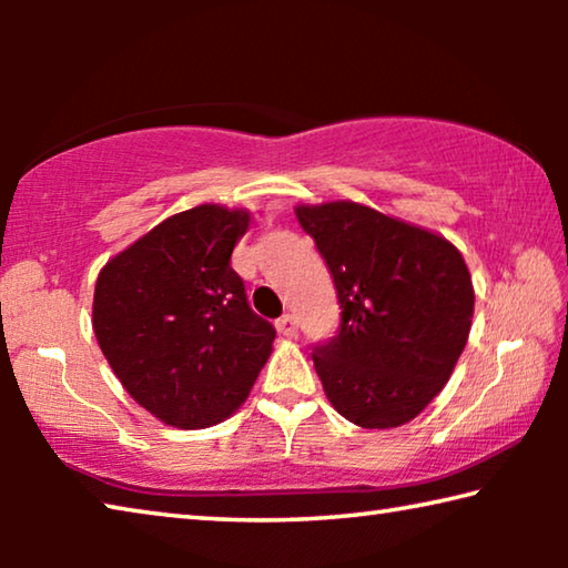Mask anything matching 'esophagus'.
<instances>
[{"label": "esophagus", "instance_id": "1", "mask_svg": "<svg viewBox=\"0 0 568 568\" xmlns=\"http://www.w3.org/2000/svg\"><path fill=\"white\" fill-rule=\"evenodd\" d=\"M275 328L281 335H285V338H291V335H295V318L293 315H281V318L275 321Z\"/></svg>", "mask_w": 568, "mask_h": 568}]
</instances>
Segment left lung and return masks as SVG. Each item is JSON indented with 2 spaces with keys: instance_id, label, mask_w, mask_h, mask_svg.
I'll list each match as a JSON object with an SVG mask.
<instances>
[{
  "instance_id": "8db88e82",
  "label": "left lung",
  "mask_w": 568,
  "mask_h": 568,
  "mask_svg": "<svg viewBox=\"0 0 568 568\" xmlns=\"http://www.w3.org/2000/svg\"><path fill=\"white\" fill-rule=\"evenodd\" d=\"M343 307L313 351L333 408L361 428H398L434 400L466 348L474 283L444 235L353 200L295 205Z\"/></svg>"
}]
</instances>
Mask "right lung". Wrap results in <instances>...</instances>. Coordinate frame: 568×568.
<instances>
[{"instance_id": "1", "label": "right lung", "mask_w": 568, "mask_h": 568, "mask_svg": "<svg viewBox=\"0 0 568 568\" xmlns=\"http://www.w3.org/2000/svg\"><path fill=\"white\" fill-rule=\"evenodd\" d=\"M250 210L197 205L110 257L94 283L92 328L122 388L158 420L210 428L243 406L275 328L250 311L230 267Z\"/></svg>"}]
</instances>
